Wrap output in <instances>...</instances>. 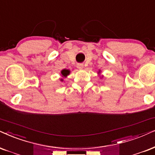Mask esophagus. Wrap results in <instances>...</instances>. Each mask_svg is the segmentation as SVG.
<instances>
[{
	"instance_id": "34e87169",
	"label": "esophagus",
	"mask_w": 155,
	"mask_h": 155,
	"mask_svg": "<svg viewBox=\"0 0 155 155\" xmlns=\"http://www.w3.org/2000/svg\"><path fill=\"white\" fill-rule=\"evenodd\" d=\"M77 68H79V69H83L84 68V65L82 64H77Z\"/></svg>"
}]
</instances>
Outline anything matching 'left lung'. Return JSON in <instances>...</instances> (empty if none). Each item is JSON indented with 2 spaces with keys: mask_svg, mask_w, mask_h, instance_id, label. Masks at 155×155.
Segmentation results:
<instances>
[{
  "mask_svg": "<svg viewBox=\"0 0 155 155\" xmlns=\"http://www.w3.org/2000/svg\"><path fill=\"white\" fill-rule=\"evenodd\" d=\"M98 73H99V74H100V73H101V70H99V72H98ZM101 77H103V76H101Z\"/></svg>",
  "mask_w": 155,
  "mask_h": 155,
  "instance_id": "1",
  "label": "left lung"
}]
</instances>
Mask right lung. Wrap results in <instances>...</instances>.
<instances>
[{"mask_svg":"<svg viewBox=\"0 0 155 155\" xmlns=\"http://www.w3.org/2000/svg\"><path fill=\"white\" fill-rule=\"evenodd\" d=\"M70 73H71V71H70L69 69H66V68H64V69H62L61 71L60 75L63 78H66V77H67L68 75H69ZM60 81H64V79H61Z\"/></svg>","mask_w":155,"mask_h":155,"instance_id":"add662e5","label":"right lung"}]
</instances>
